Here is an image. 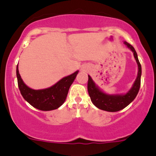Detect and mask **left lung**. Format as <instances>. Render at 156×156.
<instances>
[{"label":"left lung","mask_w":156,"mask_h":156,"mask_svg":"<svg viewBox=\"0 0 156 156\" xmlns=\"http://www.w3.org/2000/svg\"><path fill=\"white\" fill-rule=\"evenodd\" d=\"M124 44L133 51V56H134L136 63L138 65L137 78L135 80L133 87L127 94H123V95H108V94H105L96 86V84L93 81L92 78L88 75L87 90L91 101L94 103V106H97L100 109L104 110V111L118 112L123 109L134 100L135 97L137 95L138 92H139L140 87V78L142 70H141V65L139 62V59H138L136 52L133 48V47L129 43L125 41Z\"/></svg>","instance_id":"left-lung-1"}]
</instances>
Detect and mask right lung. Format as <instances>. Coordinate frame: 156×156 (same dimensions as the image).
Returning <instances> with one entry per match:
<instances>
[{"mask_svg":"<svg viewBox=\"0 0 156 156\" xmlns=\"http://www.w3.org/2000/svg\"><path fill=\"white\" fill-rule=\"evenodd\" d=\"M78 71L62 78L52 87L42 90H33L26 86L16 67L18 86L23 98L33 107L42 111H50L62 106L66 99L70 86L76 78Z\"/></svg>","mask_w":156,"mask_h":156,"instance_id":"right-lung-1","label":"right lung"}]
</instances>
